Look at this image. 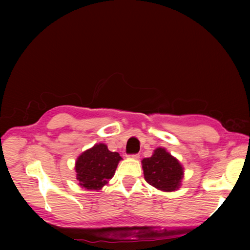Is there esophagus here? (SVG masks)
I'll return each instance as SVG.
<instances>
[{
    "instance_id": "esophagus-1",
    "label": "esophagus",
    "mask_w": 250,
    "mask_h": 250,
    "mask_svg": "<svg viewBox=\"0 0 250 250\" xmlns=\"http://www.w3.org/2000/svg\"><path fill=\"white\" fill-rule=\"evenodd\" d=\"M130 158H132V159H139V158H140V154H139V153L131 154V155H130Z\"/></svg>"
}]
</instances>
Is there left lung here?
<instances>
[{
	"instance_id": "obj_1",
	"label": "left lung",
	"mask_w": 250,
	"mask_h": 250,
	"mask_svg": "<svg viewBox=\"0 0 250 250\" xmlns=\"http://www.w3.org/2000/svg\"><path fill=\"white\" fill-rule=\"evenodd\" d=\"M145 179L161 191H175L183 177V167L175 158L162 147L154 151L151 158L142 160Z\"/></svg>"
}]
</instances>
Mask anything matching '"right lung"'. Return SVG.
Here are the masks:
<instances>
[{
	"mask_svg": "<svg viewBox=\"0 0 250 250\" xmlns=\"http://www.w3.org/2000/svg\"><path fill=\"white\" fill-rule=\"evenodd\" d=\"M120 160L118 152L109 151L103 143L83 152L76 162L79 185L87 189H100L115 174Z\"/></svg>",
	"mask_w": 250,
	"mask_h": 250,
	"instance_id": "right-lung-1",
	"label": "right lung"
}]
</instances>
